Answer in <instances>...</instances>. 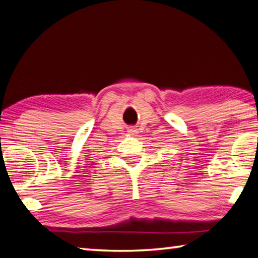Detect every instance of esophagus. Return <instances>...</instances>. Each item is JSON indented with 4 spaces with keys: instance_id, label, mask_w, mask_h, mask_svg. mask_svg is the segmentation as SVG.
<instances>
[{
    "instance_id": "obj_1",
    "label": "esophagus",
    "mask_w": 258,
    "mask_h": 258,
    "mask_svg": "<svg viewBox=\"0 0 258 258\" xmlns=\"http://www.w3.org/2000/svg\"><path fill=\"white\" fill-rule=\"evenodd\" d=\"M136 128H132V127H131V128H128V132L131 133V134H134V133H136Z\"/></svg>"
}]
</instances>
